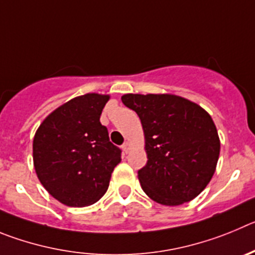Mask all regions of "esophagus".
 Returning a JSON list of instances; mask_svg holds the SVG:
<instances>
[{"mask_svg": "<svg viewBox=\"0 0 255 255\" xmlns=\"http://www.w3.org/2000/svg\"><path fill=\"white\" fill-rule=\"evenodd\" d=\"M122 148H123V151H125V153L129 152V150H130V143H129V142H125V143L122 144Z\"/></svg>", "mask_w": 255, "mask_h": 255, "instance_id": "1", "label": "esophagus"}]
</instances>
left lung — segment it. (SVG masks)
Here are the masks:
<instances>
[{"mask_svg":"<svg viewBox=\"0 0 255 255\" xmlns=\"http://www.w3.org/2000/svg\"><path fill=\"white\" fill-rule=\"evenodd\" d=\"M123 104L139 117L147 162L138 170L143 192L160 205L196 198L216 170L220 139L210 114L169 94H127Z\"/></svg>","mask_w":255,"mask_h":255,"instance_id":"8db88e82","label":"left lung"}]
</instances>
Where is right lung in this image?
<instances>
[{
    "label": "right lung",
    "instance_id": "1",
    "mask_svg": "<svg viewBox=\"0 0 255 255\" xmlns=\"http://www.w3.org/2000/svg\"><path fill=\"white\" fill-rule=\"evenodd\" d=\"M108 95L86 94L44 119L33 142L36 175L50 196L71 207L99 201L109 187L122 150L109 139L100 116Z\"/></svg>",
    "mask_w": 255,
    "mask_h": 255
}]
</instances>
